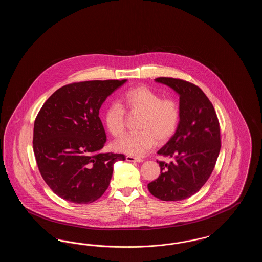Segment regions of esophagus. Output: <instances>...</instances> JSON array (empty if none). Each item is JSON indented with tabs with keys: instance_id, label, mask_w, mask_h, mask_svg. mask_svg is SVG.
I'll return each instance as SVG.
<instances>
[{
	"instance_id": "34e87169",
	"label": "esophagus",
	"mask_w": 262,
	"mask_h": 262,
	"mask_svg": "<svg viewBox=\"0 0 262 262\" xmlns=\"http://www.w3.org/2000/svg\"><path fill=\"white\" fill-rule=\"evenodd\" d=\"M125 160L128 161V162H142V161H143V160L140 159V158H136V157L129 156V155H127V156L125 157Z\"/></svg>"
}]
</instances>
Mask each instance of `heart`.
Segmentation results:
<instances>
[{
    "mask_svg": "<svg viewBox=\"0 0 262 262\" xmlns=\"http://www.w3.org/2000/svg\"><path fill=\"white\" fill-rule=\"evenodd\" d=\"M125 112L140 115L139 132L116 141L115 149L129 156H143L159 143L168 141L180 125L181 109L174 98H162L152 89L139 85L127 90L120 105L112 104L104 112L103 121L113 137H122L125 130Z\"/></svg>",
    "mask_w": 262,
    "mask_h": 262,
    "instance_id": "b5f03b06",
    "label": "heart"
}]
</instances>
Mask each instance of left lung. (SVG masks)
<instances>
[{
  "label": "left lung",
  "mask_w": 262,
  "mask_h": 262,
  "mask_svg": "<svg viewBox=\"0 0 262 262\" xmlns=\"http://www.w3.org/2000/svg\"><path fill=\"white\" fill-rule=\"evenodd\" d=\"M155 81L180 95L181 120L176 134L157 152L172 160L157 161L161 172L147 187L159 200H183L203 187L215 167L221 148L219 121L199 86L172 77H158Z\"/></svg>",
  "instance_id": "obj_1"
}]
</instances>
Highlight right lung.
Returning a JSON list of instances; mask_svg holds the SVG:
<instances>
[{
  "instance_id": "right-lung-1",
  "label": "right lung",
  "mask_w": 262,
  "mask_h": 262,
  "mask_svg": "<svg viewBox=\"0 0 262 262\" xmlns=\"http://www.w3.org/2000/svg\"><path fill=\"white\" fill-rule=\"evenodd\" d=\"M123 80L75 82L55 91L34 122L33 151L39 172L62 200L91 203L110 185L113 167L124 154L104 153L106 134L99 110Z\"/></svg>"
}]
</instances>
